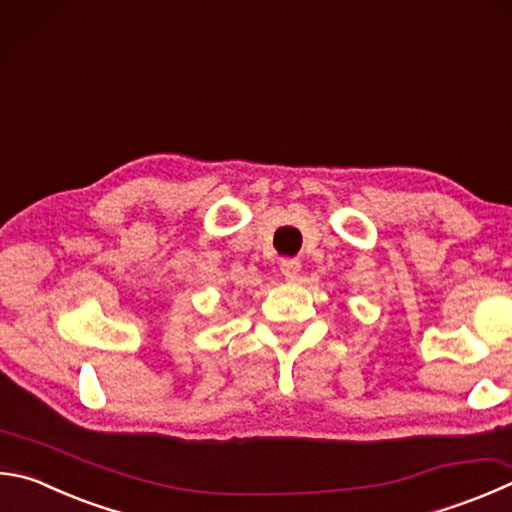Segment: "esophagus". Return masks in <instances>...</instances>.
I'll use <instances>...</instances> for the list:
<instances>
[{"mask_svg":"<svg viewBox=\"0 0 512 512\" xmlns=\"http://www.w3.org/2000/svg\"><path fill=\"white\" fill-rule=\"evenodd\" d=\"M300 268H302V262L295 257H286L280 262V271L284 277H288V280H295V277L300 275Z\"/></svg>","mask_w":512,"mask_h":512,"instance_id":"1","label":"esophagus"}]
</instances>
